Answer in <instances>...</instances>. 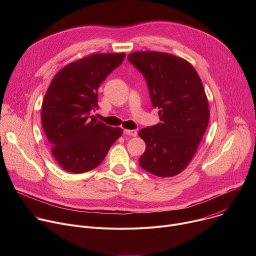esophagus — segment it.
Listing matches in <instances>:
<instances>
[{
	"label": "esophagus",
	"instance_id": "obj_1",
	"mask_svg": "<svg viewBox=\"0 0 256 256\" xmlns=\"http://www.w3.org/2000/svg\"><path fill=\"white\" fill-rule=\"evenodd\" d=\"M124 134H126V136H136L138 134L136 130H124Z\"/></svg>",
	"mask_w": 256,
	"mask_h": 256
}]
</instances>
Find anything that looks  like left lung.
<instances>
[{"label": "left lung", "mask_w": 256, "mask_h": 256, "mask_svg": "<svg viewBox=\"0 0 256 256\" xmlns=\"http://www.w3.org/2000/svg\"><path fill=\"white\" fill-rule=\"evenodd\" d=\"M128 60L147 81L161 120L138 134L146 142L140 166L159 177L175 176L192 160L208 124L202 80L190 62L167 52H134Z\"/></svg>", "instance_id": "left-lung-1"}]
</instances>
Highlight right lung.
I'll list each match as a JSON object with an SVG mask.
<instances>
[{
    "mask_svg": "<svg viewBox=\"0 0 256 256\" xmlns=\"http://www.w3.org/2000/svg\"><path fill=\"white\" fill-rule=\"evenodd\" d=\"M126 54H93L68 64L52 80L42 106V124L50 152L70 173L96 168L122 128L97 120L100 84L124 60Z\"/></svg>",
    "mask_w": 256,
    "mask_h": 256,
    "instance_id": "1",
    "label": "right lung"
}]
</instances>
